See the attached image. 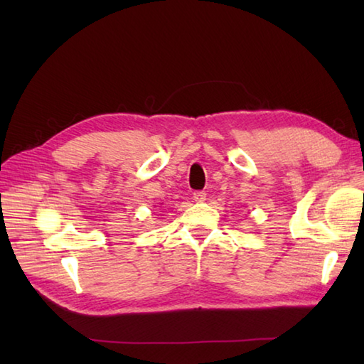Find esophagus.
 Listing matches in <instances>:
<instances>
[{
    "label": "esophagus",
    "mask_w": 364,
    "mask_h": 364,
    "mask_svg": "<svg viewBox=\"0 0 364 364\" xmlns=\"http://www.w3.org/2000/svg\"><path fill=\"white\" fill-rule=\"evenodd\" d=\"M194 200H196V202H198V203L205 202V200H206V192L205 191H196L194 192Z\"/></svg>",
    "instance_id": "obj_1"
}]
</instances>
